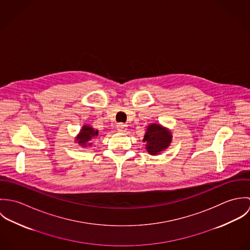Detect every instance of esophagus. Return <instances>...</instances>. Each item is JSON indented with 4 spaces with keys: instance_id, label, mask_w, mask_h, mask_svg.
Instances as JSON below:
<instances>
[{
    "instance_id": "esophagus-1",
    "label": "esophagus",
    "mask_w": 250,
    "mask_h": 250,
    "mask_svg": "<svg viewBox=\"0 0 250 250\" xmlns=\"http://www.w3.org/2000/svg\"><path fill=\"white\" fill-rule=\"evenodd\" d=\"M117 130H118V132H125L127 130V125L124 123H118Z\"/></svg>"
}]
</instances>
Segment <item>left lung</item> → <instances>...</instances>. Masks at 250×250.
Listing matches in <instances>:
<instances>
[{"label": "left lung", "instance_id": "obj_1", "mask_svg": "<svg viewBox=\"0 0 250 250\" xmlns=\"http://www.w3.org/2000/svg\"><path fill=\"white\" fill-rule=\"evenodd\" d=\"M171 140L170 131L160 124L152 123L147 127L143 142L146 143V150L150 155H158L169 146Z\"/></svg>", "mask_w": 250, "mask_h": 250}]
</instances>
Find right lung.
Masks as SVG:
<instances>
[{"instance_id":"1","label":"right lung","mask_w":250,"mask_h":250,"mask_svg":"<svg viewBox=\"0 0 250 250\" xmlns=\"http://www.w3.org/2000/svg\"><path fill=\"white\" fill-rule=\"evenodd\" d=\"M98 136V131L94 130L92 127L88 125H84L82 127V130L80 131L79 135L76 138V142L83 147H85L87 145H91L89 143L94 137Z\"/></svg>"}]
</instances>
